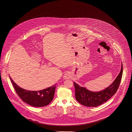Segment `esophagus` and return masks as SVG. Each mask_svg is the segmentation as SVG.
<instances>
[{
	"label": "esophagus",
	"instance_id": "34e87169",
	"mask_svg": "<svg viewBox=\"0 0 132 132\" xmlns=\"http://www.w3.org/2000/svg\"><path fill=\"white\" fill-rule=\"evenodd\" d=\"M71 77V74L69 72H67L64 74V75L63 76V78L64 79L66 80V79H70Z\"/></svg>",
	"mask_w": 132,
	"mask_h": 132
}]
</instances>
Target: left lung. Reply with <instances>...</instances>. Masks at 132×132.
<instances>
[{"mask_svg":"<svg viewBox=\"0 0 132 132\" xmlns=\"http://www.w3.org/2000/svg\"><path fill=\"white\" fill-rule=\"evenodd\" d=\"M122 70V63L120 72L112 84L105 89L98 92L89 91L74 82L76 100L81 104L87 107H96L106 102L116 93L121 80Z\"/></svg>","mask_w":132,"mask_h":132,"instance_id":"left-lung-1","label":"left lung"}]
</instances>
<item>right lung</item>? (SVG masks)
Instances as JSON below:
<instances>
[{"instance_id": "right-lung-1", "label": "right lung", "mask_w": 132, "mask_h": 132, "mask_svg": "<svg viewBox=\"0 0 132 132\" xmlns=\"http://www.w3.org/2000/svg\"><path fill=\"white\" fill-rule=\"evenodd\" d=\"M11 78L17 94L21 100L27 104L33 106L40 107L48 105L53 99L56 86L54 85L39 91H29L18 86Z\"/></svg>"}]
</instances>
